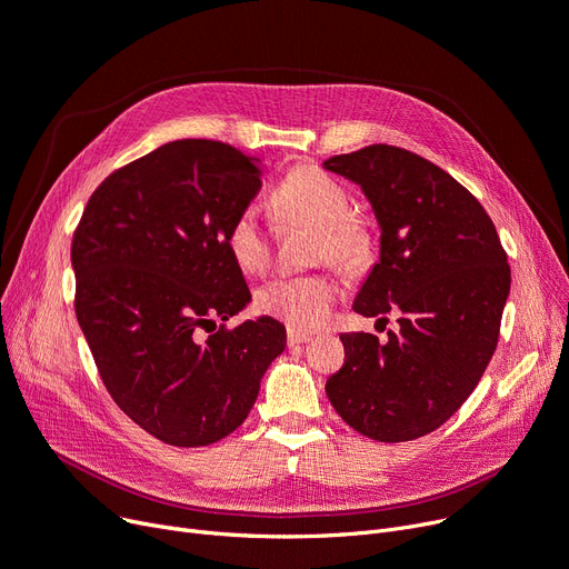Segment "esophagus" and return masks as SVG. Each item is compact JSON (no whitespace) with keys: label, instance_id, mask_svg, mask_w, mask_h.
Here are the masks:
<instances>
[{"label":"esophagus","instance_id":"34e87169","mask_svg":"<svg viewBox=\"0 0 569 569\" xmlns=\"http://www.w3.org/2000/svg\"><path fill=\"white\" fill-rule=\"evenodd\" d=\"M308 340H310V333H306V331H299V329H289V331H287V345H289V347L303 345V342H308Z\"/></svg>","mask_w":569,"mask_h":569}]
</instances>
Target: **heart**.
I'll use <instances>...</instances> for the list:
<instances>
[{"instance_id":"1","label":"heart","mask_w":569,"mask_h":569,"mask_svg":"<svg viewBox=\"0 0 569 569\" xmlns=\"http://www.w3.org/2000/svg\"><path fill=\"white\" fill-rule=\"evenodd\" d=\"M273 203L282 218L317 229V257H327L349 273L370 263L372 238L363 224L349 220V197L331 176L312 167L296 169L276 189ZM227 250L246 273H257L268 263V238L254 206H246L231 220ZM336 293V284L321 276L278 278L259 289L257 308L291 329H317L327 321Z\"/></svg>"}]
</instances>
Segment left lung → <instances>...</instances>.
<instances>
[{"mask_svg":"<svg viewBox=\"0 0 569 569\" xmlns=\"http://www.w3.org/2000/svg\"><path fill=\"white\" fill-rule=\"evenodd\" d=\"M321 167L361 187L380 227V259L351 308L380 319L400 312L385 345L340 336L345 363L327 396L366 438L417 440L461 408L493 357L511 284L507 254L468 189L410 150L368 146Z\"/></svg>","mask_w":569,"mask_h":569,"instance_id":"8db88e82","label":"left lung"}]
</instances>
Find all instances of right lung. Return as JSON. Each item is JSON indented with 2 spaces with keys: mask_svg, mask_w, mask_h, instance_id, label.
Wrapping results in <instances>:
<instances>
[{
  "mask_svg": "<svg viewBox=\"0 0 569 569\" xmlns=\"http://www.w3.org/2000/svg\"><path fill=\"white\" fill-rule=\"evenodd\" d=\"M259 159L203 139L159 146L108 176L73 233L76 317L118 408L157 440L206 447L248 419L287 345L252 301L227 229L257 197Z\"/></svg>",
  "mask_w": 569,
  "mask_h": 569,
  "instance_id": "obj_1",
  "label": "right lung"
}]
</instances>
